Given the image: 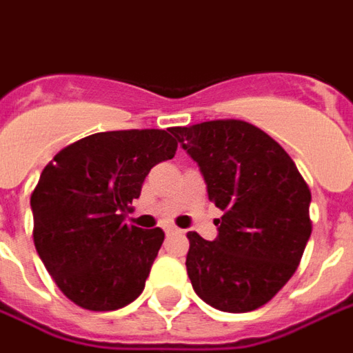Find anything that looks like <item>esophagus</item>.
<instances>
[{"mask_svg": "<svg viewBox=\"0 0 353 353\" xmlns=\"http://www.w3.org/2000/svg\"><path fill=\"white\" fill-rule=\"evenodd\" d=\"M165 232H167V234H172V232H179V228L174 227V225H165Z\"/></svg>", "mask_w": 353, "mask_h": 353, "instance_id": "34e87169", "label": "esophagus"}]
</instances>
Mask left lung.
<instances>
[{
    "label": "left lung",
    "instance_id": "left-lung-1",
    "mask_svg": "<svg viewBox=\"0 0 353 353\" xmlns=\"http://www.w3.org/2000/svg\"><path fill=\"white\" fill-rule=\"evenodd\" d=\"M171 132L200 165L208 196L223 215L213 242L188 232L186 271L211 307H261L296 273L311 236V192L296 163L261 128L223 119Z\"/></svg>",
    "mask_w": 353,
    "mask_h": 353
}]
</instances>
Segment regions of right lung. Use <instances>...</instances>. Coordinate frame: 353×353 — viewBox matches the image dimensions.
Returning <instances> with one entry per match:
<instances>
[{"label": "right lung", "mask_w": 353, "mask_h": 353, "mask_svg": "<svg viewBox=\"0 0 353 353\" xmlns=\"http://www.w3.org/2000/svg\"><path fill=\"white\" fill-rule=\"evenodd\" d=\"M171 128L111 130L63 148L30 196L34 246L70 302L125 307L142 294L165 232L126 225L153 165L172 159Z\"/></svg>", "instance_id": "add662e5"}]
</instances>
